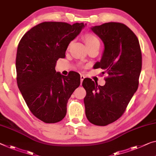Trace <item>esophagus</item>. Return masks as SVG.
Returning a JSON list of instances; mask_svg holds the SVG:
<instances>
[{"instance_id":"1","label":"esophagus","mask_w":156,"mask_h":156,"mask_svg":"<svg viewBox=\"0 0 156 156\" xmlns=\"http://www.w3.org/2000/svg\"><path fill=\"white\" fill-rule=\"evenodd\" d=\"M84 78H85V76H84V75H81V76H80L81 84V83H82V81H83V80H84Z\"/></svg>"}]
</instances>
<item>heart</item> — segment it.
<instances>
[{
  "mask_svg": "<svg viewBox=\"0 0 156 156\" xmlns=\"http://www.w3.org/2000/svg\"><path fill=\"white\" fill-rule=\"evenodd\" d=\"M83 39L87 45L88 48L93 47H100V42L99 38L96 35L91 33H88L84 35Z\"/></svg>",
  "mask_w": 156,
  "mask_h": 156,
  "instance_id": "b5f03b06",
  "label": "heart"
}]
</instances>
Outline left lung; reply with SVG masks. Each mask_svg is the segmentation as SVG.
I'll return each instance as SVG.
<instances>
[{
    "label": "left lung",
    "instance_id": "obj_1",
    "mask_svg": "<svg viewBox=\"0 0 156 156\" xmlns=\"http://www.w3.org/2000/svg\"><path fill=\"white\" fill-rule=\"evenodd\" d=\"M104 43V51L94 68L109 75L104 86L90 79L83 80L86 118L105 126L119 119L137 90L142 70V52L137 37L128 26L109 22L90 28Z\"/></svg>",
    "mask_w": 156,
    "mask_h": 156
}]
</instances>
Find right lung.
<instances>
[{
    "instance_id": "1",
    "label": "right lung",
    "mask_w": 156,
    "mask_h": 156,
    "mask_svg": "<svg viewBox=\"0 0 156 156\" xmlns=\"http://www.w3.org/2000/svg\"><path fill=\"white\" fill-rule=\"evenodd\" d=\"M86 25L45 21L26 32L19 43L18 87L30 111L44 123H57L66 116L69 98L80 85L77 73L64 76L56 73L55 66Z\"/></svg>"
}]
</instances>
